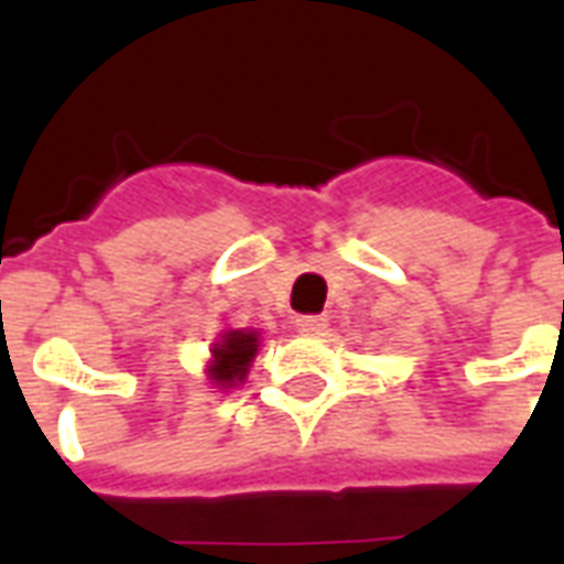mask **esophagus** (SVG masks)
I'll return each mask as SVG.
<instances>
[{"mask_svg": "<svg viewBox=\"0 0 564 564\" xmlns=\"http://www.w3.org/2000/svg\"><path fill=\"white\" fill-rule=\"evenodd\" d=\"M295 325H299V332H304V335H319L325 328V316L323 314H304L295 319Z\"/></svg>", "mask_w": 564, "mask_h": 564, "instance_id": "obj_1", "label": "esophagus"}]
</instances>
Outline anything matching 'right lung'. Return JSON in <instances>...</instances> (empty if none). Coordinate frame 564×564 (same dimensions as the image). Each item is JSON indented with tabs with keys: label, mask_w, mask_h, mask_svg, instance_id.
Wrapping results in <instances>:
<instances>
[{
	"label": "right lung",
	"mask_w": 564,
	"mask_h": 564,
	"mask_svg": "<svg viewBox=\"0 0 564 564\" xmlns=\"http://www.w3.org/2000/svg\"><path fill=\"white\" fill-rule=\"evenodd\" d=\"M257 346H260L257 332H241V328L227 332L224 340L215 344V349H212V356H215L212 370H208L212 379H215L220 388H232L236 382H241L245 373H248V365L253 361V356H257Z\"/></svg>",
	"instance_id": "1"
}]
</instances>
